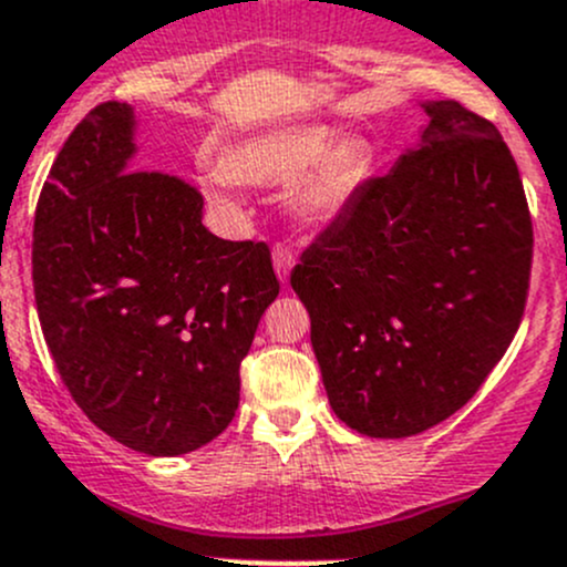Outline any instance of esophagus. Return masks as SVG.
Masks as SVG:
<instances>
[{"mask_svg": "<svg viewBox=\"0 0 567 567\" xmlns=\"http://www.w3.org/2000/svg\"><path fill=\"white\" fill-rule=\"evenodd\" d=\"M274 271H277V277H279V282H288V277H290V271H293V266H296V255H293V249H288V247H274Z\"/></svg>", "mask_w": 567, "mask_h": 567, "instance_id": "34e87169", "label": "esophagus"}]
</instances>
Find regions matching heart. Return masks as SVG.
<instances>
[{"instance_id": "b5f03b06", "label": "heart", "mask_w": 567, "mask_h": 567, "mask_svg": "<svg viewBox=\"0 0 567 567\" xmlns=\"http://www.w3.org/2000/svg\"><path fill=\"white\" fill-rule=\"evenodd\" d=\"M375 151L364 134L337 136L334 125L288 123L238 142L227 162L199 169L210 203H230L238 181L282 183L285 210L305 230H323L340 219L373 173Z\"/></svg>"}]
</instances>
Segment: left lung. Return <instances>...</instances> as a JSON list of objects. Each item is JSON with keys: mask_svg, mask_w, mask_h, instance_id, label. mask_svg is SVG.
<instances>
[{"mask_svg": "<svg viewBox=\"0 0 567 567\" xmlns=\"http://www.w3.org/2000/svg\"><path fill=\"white\" fill-rule=\"evenodd\" d=\"M427 123L301 255L290 285L334 414L405 439L468 403L527 305L532 221L494 123L422 101Z\"/></svg>", "mask_w": 567, "mask_h": 567, "instance_id": "left-lung-1", "label": "left lung"}]
</instances>
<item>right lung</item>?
Segmentation results:
<instances>
[{
	"mask_svg": "<svg viewBox=\"0 0 567 567\" xmlns=\"http://www.w3.org/2000/svg\"><path fill=\"white\" fill-rule=\"evenodd\" d=\"M134 106L73 128L40 192L32 282L45 346L90 422L169 458L233 422L279 282L266 244L203 225L197 188L134 164Z\"/></svg>",
	"mask_w": 567,
	"mask_h": 567,
	"instance_id": "1",
	"label": "right lung"
}]
</instances>
